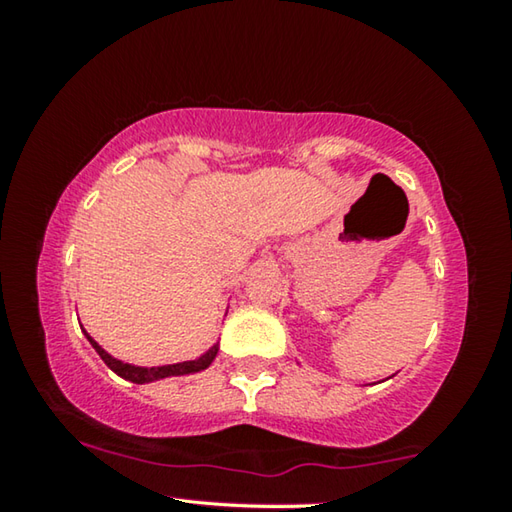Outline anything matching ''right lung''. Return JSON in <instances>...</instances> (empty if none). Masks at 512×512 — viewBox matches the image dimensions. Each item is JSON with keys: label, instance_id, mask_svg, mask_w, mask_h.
<instances>
[{"label": "right lung", "instance_id": "1", "mask_svg": "<svg viewBox=\"0 0 512 512\" xmlns=\"http://www.w3.org/2000/svg\"><path fill=\"white\" fill-rule=\"evenodd\" d=\"M83 329V327H81ZM85 339L90 341V345L94 350H97L99 357L103 359V363L119 375L121 379L126 381H133V384H149V381H160V379H167V377H185V375H196V372H203L205 368L212 366V361L216 359V354H219V343H214L210 350L203 352L201 357H196L192 361H180V363H167V366H153V368H146V366H133V363H124L117 357H112L106 350L101 348V345L92 339V336L85 332Z\"/></svg>", "mask_w": 512, "mask_h": 512}]
</instances>
